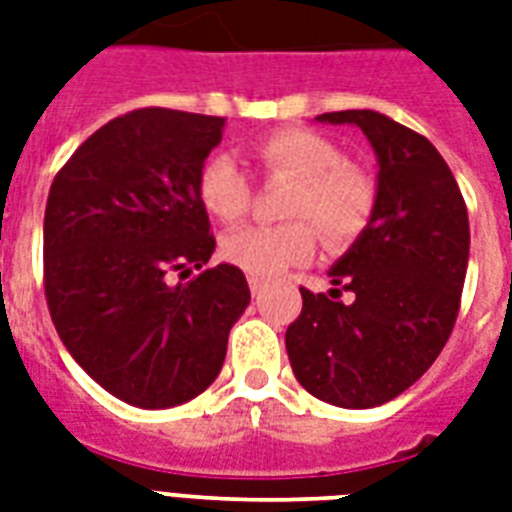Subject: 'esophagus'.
<instances>
[{
    "mask_svg": "<svg viewBox=\"0 0 512 512\" xmlns=\"http://www.w3.org/2000/svg\"><path fill=\"white\" fill-rule=\"evenodd\" d=\"M247 282H249V290H252V295H260V292H263L265 282L260 279V276H249Z\"/></svg>",
    "mask_w": 512,
    "mask_h": 512,
    "instance_id": "34e87169",
    "label": "esophagus"
}]
</instances>
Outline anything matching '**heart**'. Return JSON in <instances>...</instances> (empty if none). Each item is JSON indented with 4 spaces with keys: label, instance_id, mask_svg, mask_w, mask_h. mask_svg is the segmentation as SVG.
Here are the masks:
<instances>
[{
    "label": "heart",
    "instance_id": "heart-1",
    "mask_svg": "<svg viewBox=\"0 0 512 512\" xmlns=\"http://www.w3.org/2000/svg\"><path fill=\"white\" fill-rule=\"evenodd\" d=\"M255 158L271 177L295 179L282 225L230 230L220 252L252 276H273L317 252V228L330 247H346L368 228L376 182L343 163L341 147L306 128H282L255 142ZM198 198L214 220L239 222L252 206V182L230 155H212L198 174Z\"/></svg>",
    "mask_w": 512,
    "mask_h": 512
}]
</instances>
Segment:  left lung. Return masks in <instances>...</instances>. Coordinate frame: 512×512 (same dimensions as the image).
<instances>
[{"instance_id": "obj_1", "label": "left lung", "mask_w": 512, "mask_h": 512, "mask_svg": "<svg viewBox=\"0 0 512 512\" xmlns=\"http://www.w3.org/2000/svg\"><path fill=\"white\" fill-rule=\"evenodd\" d=\"M317 120L368 136L376 209L330 268L333 290H300L303 311L284 341L306 392L338 408H376L416 384L454 330L470 257L467 206L427 136L373 109ZM341 291L352 292L351 304L337 300Z\"/></svg>"}]
</instances>
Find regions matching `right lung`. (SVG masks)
<instances>
[{"mask_svg": "<svg viewBox=\"0 0 512 512\" xmlns=\"http://www.w3.org/2000/svg\"><path fill=\"white\" fill-rule=\"evenodd\" d=\"M225 117L144 107L88 136L50 185L45 298L61 341L109 395L171 408L212 384L249 306L214 252L198 174ZM179 272L182 283L170 282Z\"/></svg>", "mask_w": 512, "mask_h": 512, "instance_id": "right-lung-1", "label": "right lung"}]
</instances>
